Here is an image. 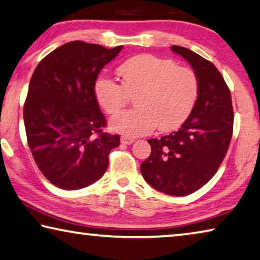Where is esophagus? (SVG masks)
<instances>
[{
	"instance_id": "esophagus-1",
	"label": "esophagus",
	"mask_w": 260,
	"mask_h": 260,
	"mask_svg": "<svg viewBox=\"0 0 260 260\" xmlns=\"http://www.w3.org/2000/svg\"><path fill=\"white\" fill-rule=\"evenodd\" d=\"M120 141H121L122 145H132V143L134 142V139H132V138H127V137H121Z\"/></svg>"
}]
</instances>
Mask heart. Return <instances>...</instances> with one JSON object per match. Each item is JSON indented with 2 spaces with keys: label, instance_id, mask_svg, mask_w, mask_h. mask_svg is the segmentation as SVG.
<instances>
[{
  "label": "heart",
  "instance_id": "obj_1",
  "mask_svg": "<svg viewBox=\"0 0 260 260\" xmlns=\"http://www.w3.org/2000/svg\"><path fill=\"white\" fill-rule=\"evenodd\" d=\"M122 84L101 75L94 81L98 105L108 114L120 111L129 96L137 109L111 120V129L127 138L141 137L157 126L167 132L188 117L198 96V78L192 69L177 67L175 61L151 54L131 57L118 67Z\"/></svg>",
  "mask_w": 260,
  "mask_h": 260
}]
</instances>
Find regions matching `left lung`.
I'll return each mask as SVG.
<instances>
[{"instance_id": "left-lung-1", "label": "left lung", "mask_w": 260, "mask_h": 260, "mask_svg": "<svg viewBox=\"0 0 260 260\" xmlns=\"http://www.w3.org/2000/svg\"><path fill=\"white\" fill-rule=\"evenodd\" d=\"M171 49L194 71L198 98L178 131L148 140L151 152L141 163V174L157 191L183 197L216 174L232 140L234 112L230 90L215 66L188 48Z\"/></svg>"}]
</instances>
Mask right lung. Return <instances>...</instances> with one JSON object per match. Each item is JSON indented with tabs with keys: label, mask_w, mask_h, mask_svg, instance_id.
<instances>
[{
	"label": "right lung",
	"mask_w": 260,
	"mask_h": 260,
	"mask_svg": "<svg viewBox=\"0 0 260 260\" xmlns=\"http://www.w3.org/2000/svg\"><path fill=\"white\" fill-rule=\"evenodd\" d=\"M121 49L71 41L32 74L23 113L27 143L39 170L57 187L72 191L97 182L120 143L119 135L103 132L106 120L93 85Z\"/></svg>",
	"instance_id": "obj_1"
}]
</instances>
